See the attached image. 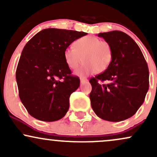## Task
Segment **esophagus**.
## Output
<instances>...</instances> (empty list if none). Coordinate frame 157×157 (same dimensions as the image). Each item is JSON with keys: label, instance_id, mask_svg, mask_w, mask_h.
I'll use <instances>...</instances> for the list:
<instances>
[{"label": "esophagus", "instance_id": "34e87169", "mask_svg": "<svg viewBox=\"0 0 157 157\" xmlns=\"http://www.w3.org/2000/svg\"><path fill=\"white\" fill-rule=\"evenodd\" d=\"M88 81V80L86 78H80V83L81 84H83L84 82H87Z\"/></svg>", "mask_w": 157, "mask_h": 157}]
</instances>
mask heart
Segmentation results:
<instances>
[{
    "label": "heart",
    "instance_id": "1",
    "mask_svg": "<svg viewBox=\"0 0 157 157\" xmlns=\"http://www.w3.org/2000/svg\"><path fill=\"white\" fill-rule=\"evenodd\" d=\"M63 57L66 65L71 69H76L82 63L83 58L85 63L75 74L85 77L94 71L104 72L112 61L113 50L107 41L94 36H86L77 40L74 43V47L66 48Z\"/></svg>",
    "mask_w": 157,
    "mask_h": 157
}]
</instances>
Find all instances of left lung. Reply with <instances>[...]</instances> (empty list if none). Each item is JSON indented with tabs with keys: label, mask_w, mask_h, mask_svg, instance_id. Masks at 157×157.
<instances>
[{
	"label": "left lung",
	"mask_w": 157,
	"mask_h": 157,
	"mask_svg": "<svg viewBox=\"0 0 157 157\" xmlns=\"http://www.w3.org/2000/svg\"><path fill=\"white\" fill-rule=\"evenodd\" d=\"M98 37L111 45L113 58L104 72L90 79L91 107L102 120L122 121L135 114L144 102L149 88L148 67L138 45L127 34L111 31Z\"/></svg>",
	"instance_id": "1"
}]
</instances>
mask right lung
<instances>
[{"mask_svg":"<svg viewBox=\"0 0 157 157\" xmlns=\"http://www.w3.org/2000/svg\"><path fill=\"white\" fill-rule=\"evenodd\" d=\"M83 32L46 29L23 48L16 70L19 97L32 117L53 122L60 120L69 108V97L80 86V79L71 75L65 62L64 50Z\"/></svg>","mask_w":157,"mask_h":157,"instance_id":"obj_1","label":"right lung"}]
</instances>
